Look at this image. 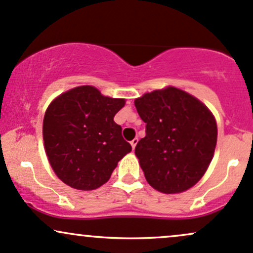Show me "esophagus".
Listing matches in <instances>:
<instances>
[{
	"mask_svg": "<svg viewBox=\"0 0 253 253\" xmlns=\"http://www.w3.org/2000/svg\"><path fill=\"white\" fill-rule=\"evenodd\" d=\"M137 143H138V138H134V139H133V140L131 141V145H132V149H133V150H134L135 145H137Z\"/></svg>",
	"mask_w": 253,
	"mask_h": 253,
	"instance_id": "34e87169",
	"label": "esophagus"
}]
</instances>
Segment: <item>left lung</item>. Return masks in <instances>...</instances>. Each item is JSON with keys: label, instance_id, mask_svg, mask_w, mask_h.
Here are the masks:
<instances>
[{"label": "left lung", "instance_id": "left-lung-1", "mask_svg": "<svg viewBox=\"0 0 253 253\" xmlns=\"http://www.w3.org/2000/svg\"><path fill=\"white\" fill-rule=\"evenodd\" d=\"M146 124L135 156L155 190L180 193L194 186L209 167L217 141L213 115L196 97L176 87L155 90L134 101Z\"/></svg>", "mask_w": 253, "mask_h": 253}]
</instances>
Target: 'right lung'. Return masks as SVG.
<instances>
[{
	"instance_id": "1",
	"label": "right lung",
	"mask_w": 253,
	"mask_h": 253,
	"mask_svg": "<svg viewBox=\"0 0 253 253\" xmlns=\"http://www.w3.org/2000/svg\"><path fill=\"white\" fill-rule=\"evenodd\" d=\"M125 99L78 86L50 103L43 120L46 156L57 177L77 190H96L109 180L118 162L131 152L114 116Z\"/></svg>"
}]
</instances>
